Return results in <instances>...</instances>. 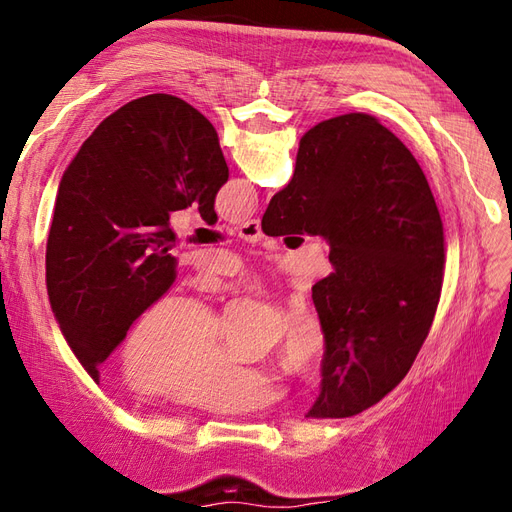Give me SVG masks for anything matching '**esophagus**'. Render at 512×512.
Returning a JSON list of instances; mask_svg holds the SVG:
<instances>
[{
	"instance_id": "34e87169",
	"label": "esophagus",
	"mask_w": 512,
	"mask_h": 512,
	"mask_svg": "<svg viewBox=\"0 0 512 512\" xmlns=\"http://www.w3.org/2000/svg\"><path fill=\"white\" fill-rule=\"evenodd\" d=\"M235 232H237V235H239L241 239L250 241V243H256V241H260V237H262V230H260V222H258V220H247V222L239 224V226L235 228Z\"/></svg>"
}]
</instances>
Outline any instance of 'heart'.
Wrapping results in <instances>:
<instances>
[{"mask_svg": "<svg viewBox=\"0 0 512 512\" xmlns=\"http://www.w3.org/2000/svg\"><path fill=\"white\" fill-rule=\"evenodd\" d=\"M322 352L318 320L294 314L282 333V367L290 374H307L320 363ZM123 369L136 389L160 391L175 404L198 410L239 412L275 397L265 376L220 346L218 318L188 297H164L145 309L123 350Z\"/></svg>", "mask_w": 512, "mask_h": 512, "instance_id": "obj_1", "label": "heart"}]
</instances>
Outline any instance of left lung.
I'll return each instance as SVG.
<instances>
[{
    "label": "left lung",
    "instance_id": "obj_1",
    "mask_svg": "<svg viewBox=\"0 0 512 512\" xmlns=\"http://www.w3.org/2000/svg\"><path fill=\"white\" fill-rule=\"evenodd\" d=\"M226 181L218 132L168 94L108 115L66 168L46 241V290L94 382L134 320L175 282L170 211L198 205L215 224V194Z\"/></svg>",
    "mask_w": 512,
    "mask_h": 512
}]
</instances>
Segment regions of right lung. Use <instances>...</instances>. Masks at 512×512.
Wrapping results in <instances>:
<instances>
[{
  "label": "right lung",
  "mask_w": 512,
  "mask_h": 512,
  "mask_svg": "<svg viewBox=\"0 0 512 512\" xmlns=\"http://www.w3.org/2000/svg\"><path fill=\"white\" fill-rule=\"evenodd\" d=\"M269 237L327 239L333 273L312 286L324 335L309 418L354 416L406 378L436 316L444 228L410 149L365 113L318 123L262 215Z\"/></svg>",
  "instance_id": "right-lung-1"
}]
</instances>
